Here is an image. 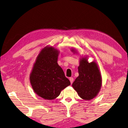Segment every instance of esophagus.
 Listing matches in <instances>:
<instances>
[{
	"mask_svg": "<svg viewBox=\"0 0 128 128\" xmlns=\"http://www.w3.org/2000/svg\"><path fill=\"white\" fill-rule=\"evenodd\" d=\"M73 80H74V79H73V77H70V78H69V81H70V83H71V84H72V83H73Z\"/></svg>",
	"mask_w": 128,
	"mask_h": 128,
	"instance_id": "1",
	"label": "esophagus"
}]
</instances>
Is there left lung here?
<instances>
[{"instance_id": "8db88e82", "label": "left lung", "mask_w": 128, "mask_h": 128, "mask_svg": "<svg viewBox=\"0 0 128 128\" xmlns=\"http://www.w3.org/2000/svg\"><path fill=\"white\" fill-rule=\"evenodd\" d=\"M72 51L75 52L74 50ZM78 74L72 84L73 88L84 100H91L96 96L102 86V77L94 62H88L86 58L80 60Z\"/></svg>"}]
</instances>
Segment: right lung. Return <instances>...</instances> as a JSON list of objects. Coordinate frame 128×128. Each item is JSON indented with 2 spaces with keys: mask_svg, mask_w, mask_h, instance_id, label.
Segmentation results:
<instances>
[{
  "mask_svg": "<svg viewBox=\"0 0 128 128\" xmlns=\"http://www.w3.org/2000/svg\"><path fill=\"white\" fill-rule=\"evenodd\" d=\"M59 51L52 47L42 49L39 54L30 76L32 88L38 96L52 100L62 90L70 85L58 64Z\"/></svg>",
  "mask_w": 128,
  "mask_h": 128,
  "instance_id": "1",
  "label": "right lung"
}]
</instances>
